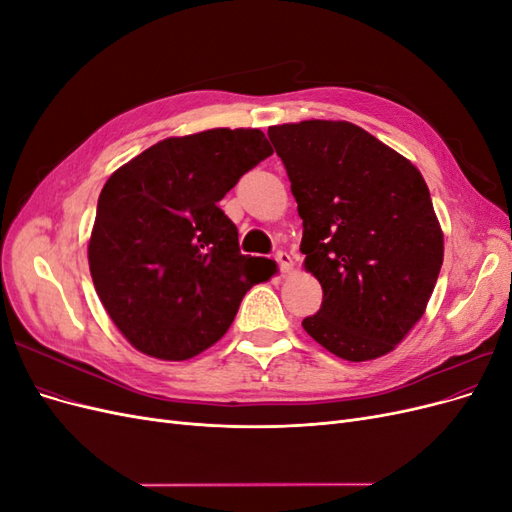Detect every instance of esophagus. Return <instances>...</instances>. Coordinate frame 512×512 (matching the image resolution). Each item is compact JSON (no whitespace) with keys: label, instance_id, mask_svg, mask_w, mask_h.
I'll return each mask as SVG.
<instances>
[{"label":"esophagus","instance_id":"esophagus-1","mask_svg":"<svg viewBox=\"0 0 512 512\" xmlns=\"http://www.w3.org/2000/svg\"><path fill=\"white\" fill-rule=\"evenodd\" d=\"M275 260H277V265H280L282 273H290L292 271V256L288 252H277Z\"/></svg>","mask_w":512,"mask_h":512}]
</instances>
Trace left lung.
Here are the masks:
<instances>
[{"label":"left lung","instance_id":"obj_1","mask_svg":"<svg viewBox=\"0 0 512 512\" xmlns=\"http://www.w3.org/2000/svg\"><path fill=\"white\" fill-rule=\"evenodd\" d=\"M303 220L305 271L322 286L303 320L346 361L389 354L425 314L444 235L418 168L350 121L271 126Z\"/></svg>","mask_w":512,"mask_h":512}]
</instances>
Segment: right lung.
<instances>
[{
    "label": "right lung",
    "instance_id": "1",
    "mask_svg": "<svg viewBox=\"0 0 512 512\" xmlns=\"http://www.w3.org/2000/svg\"><path fill=\"white\" fill-rule=\"evenodd\" d=\"M273 153L254 128L170 136L108 177L87 258L104 309L128 342L162 361L213 346L245 292L275 262L243 256L237 226L218 207Z\"/></svg>",
    "mask_w": 512,
    "mask_h": 512
}]
</instances>
